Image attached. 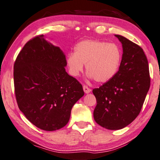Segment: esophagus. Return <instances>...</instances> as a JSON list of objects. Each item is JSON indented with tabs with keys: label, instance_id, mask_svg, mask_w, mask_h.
I'll return each mask as SVG.
<instances>
[{
	"label": "esophagus",
	"instance_id": "1",
	"mask_svg": "<svg viewBox=\"0 0 160 160\" xmlns=\"http://www.w3.org/2000/svg\"><path fill=\"white\" fill-rule=\"evenodd\" d=\"M83 90L85 93H89L91 92V89L88 88L87 85H83Z\"/></svg>",
	"mask_w": 160,
	"mask_h": 160
}]
</instances>
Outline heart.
Returning a JSON list of instances; mask_svg holds the SVG:
<instances>
[{
    "instance_id": "1",
    "label": "heart",
    "mask_w": 160,
    "mask_h": 160,
    "mask_svg": "<svg viewBox=\"0 0 160 160\" xmlns=\"http://www.w3.org/2000/svg\"><path fill=\"white\" fill-rule=\"evenodd\" d=\"M121 61V51L114 43L96 40H82L75 47V52L67 57L71 75L77 77L83 70V64L90 77L98 82H105L115 76Z\"/></svg>"
}]
</instances>
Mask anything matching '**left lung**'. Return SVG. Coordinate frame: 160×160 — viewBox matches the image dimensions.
<instances>
[{
    "mask_svg": "<svg viewBox=\"0 0 160 160\" xmlns=\"http://www.w3.org/2000/svg\"><path fill=\"white\" fill-rule=\"evenodd\" d=\"M123 54L115 76L92 92L96 122L108 130H120L138 116L150 86L149 65L142 48L120 35Z\"/></svg>",
    "mask_w": 160,
    "mask_h": 160,
    "instance_id": "obj_1",
    "label": "left lung"
}]
</instances>
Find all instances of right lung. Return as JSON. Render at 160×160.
<instances>
[{"instance_id":"add662e5","label":"right lung","mask_w":160,"mask_h":160,"mask_svg":"<svg viewBox=\"0 0 160 160\" xmlns=\"http://www.w3.org/2000/svg\"><path fill=\"white\" fill-rule=\"evenodd\" d=\"M43 35L28 40L14 63V89L18 106L28 120L45 131L63 128L75 103L84 95L80 82L65 71L61 50Z\"/></svg>"}]
</instances>
